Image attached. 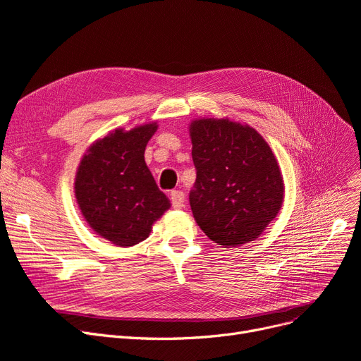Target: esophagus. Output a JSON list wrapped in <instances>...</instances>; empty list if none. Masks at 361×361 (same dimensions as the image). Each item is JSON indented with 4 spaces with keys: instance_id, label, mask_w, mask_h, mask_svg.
Instances as JSON below:
<instances>
[{
    "instance_id": "34e87169",
    "label": "esophagus",
    "mask_w": 361,
    "mask_h": 361,
    "mask_svg": "<svg viewBox=\"0 0 361 361\" xmlns=\"http://www.w3.org/2000/svg\"><path fill=\"white\" fill-rule=\"evenodd\" d=\"M170 200H171V204L174 209H182L183 203H185V194L182 191H171Z\"/></svg>"
}]
</instances>
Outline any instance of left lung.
<instances>
[{"mask_svg":"<svg viewBox=\"0 0 361 361\" xmlns=\"http://www.w3.org/2000/svg\"><path fill=\"white\" fill-rule=\"evenodd\" d=\"M190 137L197 170L190 192L195 221L226 248L255 241L285 195L271 147L256 129L227 117L192 120Z\"/></svg>","mask_w":361,"mask_h":361,"instance_id":"8db88e82","label":"left lung"}]
</instances>
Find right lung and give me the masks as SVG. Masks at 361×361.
I'll use <instances>...</instances> for the list:
<instances>
[{"mask_svg": "<svg viewBox=\"0 0 361 361\" xmlns=\"http://www.w3.org/2000/svg\"><path fill=\"white\" fill-rule=\"evenodd\" d=\"M157 123L116 129L85 152L75 176V197L93 232L118 247L150 235L152 224L170 207L145 161Z\"/></svg>", "mask_w": 361, "mask_h": 361, "instance_id": "obj_1", "label": "right lung"}]
</instances>
